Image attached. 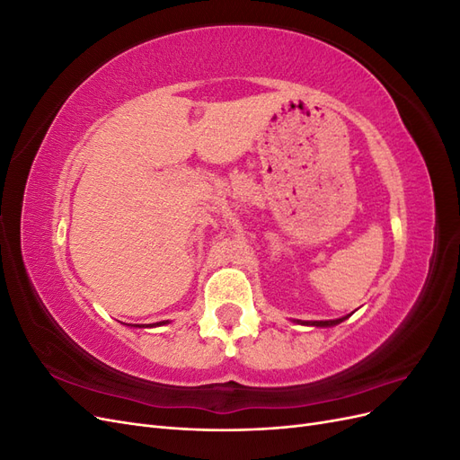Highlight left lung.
<instances>
[{
  "label": "left lung",
  "instance_id": "8db88e82",
  "mask_svg": "<svg viewBox=\"0 0 460 460\" xmlns=\"http://www.w3.org/2000/svg\"><path fill=\"white\" fill-rule=\"evenodd\" d=\"M341 320H345V318H338V320H316V323H301V324H313V326H333V324H340Z\"/></svg>",
  "mask_w": 460,
  "mask_h": 460
}]
</instances>
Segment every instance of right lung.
<instances>
[{"label": "right lung", "mask_w": 460, "mask_h": 460, "mask_svg": "<svg viewBox=\"0 0 460 460\" xmlns=\"http://www.w3.org/2000/svg\"><path fill=\"white\" fill-rule=\"evenodd\" d=\"M161 324H164V323H157V326H161Z\"/></svg>", "instance_id": "1"}]
</instances>
